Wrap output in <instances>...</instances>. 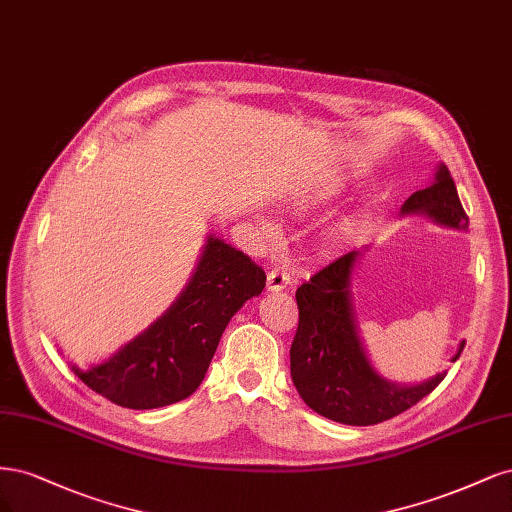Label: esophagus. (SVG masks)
<instances>
[{
    "mask_svg": "<svg viewBox=\"0 0 512 512\" xmlns=\"http://www.w3.org/2000/svg\"><path fill=\"white\" fill-rule=\"evenodd\" d=\"M291 285V276L287 270L283 268H272L268 272V280H266V287L268 291H283Z\"/></svg>",
    "mask_w": 512,
    "mask_h": 512,
    "instance_id": "34e87169",
    "label": "esophagus"
}]
</instances>
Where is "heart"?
Wrapping results in <instances>:
<instances>
[{
	"instance_id": "1",
	"label": "heart",
	"mask_w": 512,
	"mask_h": 512,
	"mask_svg": "<svg viewBox=\"0 0 512 512\" xmlns=\"http://www.w3.org/2000/svg\"><path fill=\"white\" fill-rule=\"evenodd\" d=\"M325 200H327V191L308 189V191H302V193H300V197H298V208H300L302 212H306V210L317 208V206L323 204ZM355 232H357V223L346 221V223H342V225L338 227L336 236H338V238H349V236L355 234Z\"/></svg>"
}]
</instances>
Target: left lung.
<instances>
[{"label": "left lung", "instance_id": "8db88e82", "mask_svg": "<svg viewBox=\"0 0 512 512\" xmlns=\"http://www.w3.org/2000/svg\"><path fill=\"white\" fill-rule=\"evenodd\" d=\"M402 214H425L434 223L468 229L449 168L440 163L434 183L412 193ZM361 251H351L319 270L295 291L300 323L291 344V378L300 398L321 417L344 425H374L415 406L447 372L419 385H398L378 374L357 334L351 276ZM464 340L451 361L464 351Z\"/></svg>", "mask_w": 512, "mask_h": 512}]
</instances>
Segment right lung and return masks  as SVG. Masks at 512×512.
<instances>
[{"instance_id": "add662e5", "label": "right lung", "mask_w": 512, "mask_h": 512, "mask_svg": "<svg viewBox=\"0 0 512 512\" xmlns=\"http://www.w3.org/2000/svg\"><path fill=\"white\" fill-rule=\"evenodd\" d=\"M266 287L249 255L208 236L176 302L104 364L72 372L106 400L148 410L189 398L200 387L227 323Z\"/></svg>"}]
</instances>
